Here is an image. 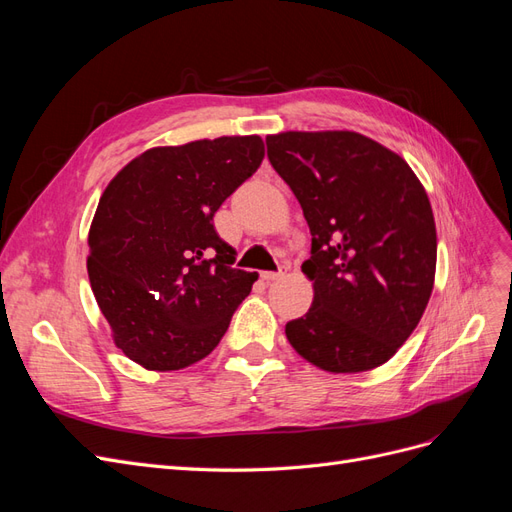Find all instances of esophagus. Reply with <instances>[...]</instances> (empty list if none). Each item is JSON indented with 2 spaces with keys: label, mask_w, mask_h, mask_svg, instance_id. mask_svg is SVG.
I'll return each instance as SVG.
<instances>
[{
  "label": "esophagus",
  "mask_w": 512,
  "mask_h": 512,
  "mask_svg": "<svg viewBox=\"0 0 512 512\" xmlns=\"http://www.w3.org/2000/svg\"><path fill=\"white\" fill-rule=\"evenodd\" d=\"M286 271H288V265H280V269H277V271H262L260 277L265 282H275V280H280V277H284Z\"/></svg>",
  "instance_id": "1"
}]
</instances>
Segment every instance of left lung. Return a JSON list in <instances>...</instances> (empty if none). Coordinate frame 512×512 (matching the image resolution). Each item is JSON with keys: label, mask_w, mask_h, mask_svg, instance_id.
Here are the masks:
<instances>
[{"label": "left lung", "mask_w": 512, "mask_h": 512, "mask_svg": "<svg viewBox=\"0 0 512 512\" xmlns=\"http://www.w3.org/2000/svg\"><path fill=\"white\" fill-rule=\"evenodd\" d=\"M267 156L312 232L309 312L290 346L333 374L386 363L416 329L436 275L427 192L397 153L356 132L267 136Z\"/></svg>", "instance_id": "8db88e82"}]
</instances>
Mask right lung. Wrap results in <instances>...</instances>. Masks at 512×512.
Wrapping results in <instances>:
<instances>
[{
    "instance_id": "right-lung-1",
    "label": "right lung",
    "mask_w": 512,
    "mask_h": 512,
    "mask_svg": "<svg viewBox=\"0 0 512 512\" xmlns=\"http://www.w3.org/2000/svg\"><path fill=\"white\" fill-rule=\"evenodd\" d=\"M262 158L260 136L141 153L104 190L89 230L91 290L117 348L145 369L188 367L220 344L256 273L213 215Z\"/></svg>"
}]
</instances>
